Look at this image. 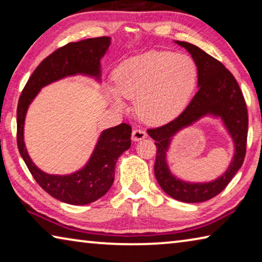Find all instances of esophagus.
Masks as SVG:
<instances>
[{
    "label": "esophagus",
    "mask_w": 262,
    "mask_h": 262,
    "mask_svg": "<svg viewBox=\"0 0 262 262\" xmlns=\"http://www.w3.org/2000/svg\"><path fill=\"white\" fill-rule=\"evenodd\" d=\"M147 137V133H145L143 129H140V128H136V129L133 130L132 134V139L133 141H141Z\"/></svg>",
    "instance_id": "34e87169"
}]
</instances>
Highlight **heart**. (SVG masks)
Masks as SVG:
<instances>
[{"instance_id": "1", "label": "heart", "mask_w": 262, "mask_h": 262, "mask_svg": "<svg viewBox=\"0 0 262 262\" xmlns=\"http://www.w3.org/2000/svg\"><path fill=\"white\" fill-rule=\"evenodd\" d=\"M113 98L136 99L141 120L150 125L171 121L183 112L198 82V66L189 55L170 51H148L132 56L114 72Z\"/></svg>"}]
</instances>
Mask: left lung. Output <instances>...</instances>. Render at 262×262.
I'll list each match as a JSON object with an SVG mask.
<instances>
[{"label":"left lung","instance_id":"obj_1","mask_svg":"<svg viewBox=\"0 0 262 262\" xmlns=\"http://www.w3.org/2000/svg\"><path fill=\"white\" fill-rule=\"evenodd\" d=\"M185 47L198 66L199 90L183 113L173 120L157 128L148 129L156 144L155 176L159 186L176 200L196 203L210 200L227 187L242 167L246 154L248 115L243 92L236 78L224 64L205 51L189 42L177 41ZM207 114L220 116L227 127L235 143V155L230 166L220 179L205 184H192L177 180L168 170L166 151L170 137Z\"/></svg>","mask_w":262,"mask_h":262}]
</instances>
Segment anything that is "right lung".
Masks as SVG:
<instances>
[{
	"instance_id": "right-lung-1",
	"label": "right lung",
	"mask_w": 262,
	"mask_h": 262,
	"mask_svg": "<svg viewBox=\"0 0 262 262\" xmlns=\"http://www.w3.org/2000/svg\"><path fill=\"white\" fill-rule=\"evenodd\" d=\"M108 37L69 42L57 48L35 68L21 91L17 106V145L21 158L38 185L53 198L75 206L89 205L107 193L114 181L115 163L130 147L128 123L104 130L85 166L68 176H53L34 165L24 144V121L31 101L42 86L76 74L100 77V59L108 50Z\"/></svg>"
}]
</instances>
